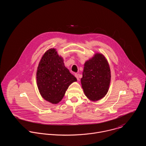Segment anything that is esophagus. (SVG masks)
Segmentation results:
<instances>
[{
    "label": "esophagus",
    "instance_id": "obj_1",
    "mask_svg": "<svg viewBox=\"0 0 146 146\" xmlns=\"http://www.w3.org/2000/svg\"><path fill=\"white\" fill-rule=\"evenodd\" d=\"M75 77L76 78L77 80H79V74H75Z\"/></svg>",
    "mask_w": 146,
    "mask_h": 146
}]
</instances>
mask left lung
Instances as JSON below:
<instances>
[{
	"instance_id": "left-lung-1",
	"label": "left lung",
	"mask_w": 146,
	"mask_h": 146,
	"mask_svg": "<svg viewBox=\"0 0 146 146\" xmlns=\"http://www.w3.org/2000/svg\"><path fill=\"white\" fill-rule=\"evenodd\" d=\"M111 81L110 68L104 56L96 53L84 64L81 83L85 96L96 101L107 94Z\"/></svg>"
}]
</instances>
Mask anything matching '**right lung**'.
<instances>
[{
    "mask_svg": "<svg viewBox=\"0 0 146 146\" xmlns=\"http://www.w3.org/2000/svg\"><path fill=\"white\" fill-rule=\"evenodd\" d=\"M37 85L42 97L57 104L62 99L69 85L76 78L64 66L63 58L55 49H50L42 56L36 72Z\"/></svg>",
    "mask_w": 146,
    "mask_h": 146,
    "instance_id": "1",
    "label": "right lung"
}]
</instances>
